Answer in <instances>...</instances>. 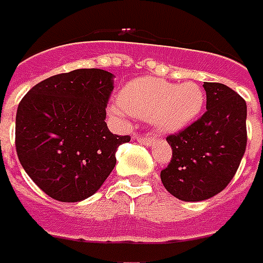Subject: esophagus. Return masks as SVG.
Wrapping results in <instances>:
<instances>
[{
    "instance_id": "34e87169",
    "label": "esophagus",
    "mask_w": 263,
    "mask_h": 263,
    "mask_svg": "<svg viewBox=\"0 0 263 263\" xmlns=\"http://www.w3.org/2000/svg\"><path fill=\"white\" fill-rule=\"evenodd\" d=\"M137 141L141 144H145V145H151V144H154L155 139L151 135H145V137H137Z\"/></svg>"
}]
</instances>
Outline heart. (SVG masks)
<instances>
[{
  "mask_svg": "<svg viewBox=\"0 0 263 263\" xmlns=\"http://www.w3.org/2000/svg\"><path fill=\"white\" fill-rule=\"evenodd\" d=\"M119 106L112 112H126L151 121L164 132H176L189 125L204 105V93L196 83L174 85L155 78L131 80L119 93Z\"/></svg>",
  "mask_w": 263,
  "mask_h": 263,
  "instance_id": "b5f03b06",
  "label": "heart"
}]
</instances>
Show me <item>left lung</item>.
<instances>
[{"label": "left lung", "instance_id": "obj_1", "mask_svg": "<svg viewBox=\"0 0 263 263\" xmlns=\"http://www.w3.org/2000/svg\"><path fill=\"white\" fill-rule=\"evenodd\" d=\"M206 112L167 141L173 155L161 171L167 192L183 201H201L226 189L246 149V102L229 86L204 82Z\"/></svg>", "mask_w": 263, "mask_h": 263}]
</instances>
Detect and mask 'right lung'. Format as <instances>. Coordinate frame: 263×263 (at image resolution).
I'll return each mask as SVG.
<instances>
[{"label": "right lung", "mask_w": 263, "mask_h": 263, "mask_svg": "<svg viewBox=\"0 0 263 263\" xmlns=\"http://www.w3.org/2000/svg\"><path fill=\"white\" fill-rule=\"evenodd\" d=\"M114 74L102 69L60 73L33 86L15 117V149L34 183L51 199L74 203L96 193L117 164L115 135L105 122Z\"/></svg>", "instance_id": "add662e5"}]
</instances>
